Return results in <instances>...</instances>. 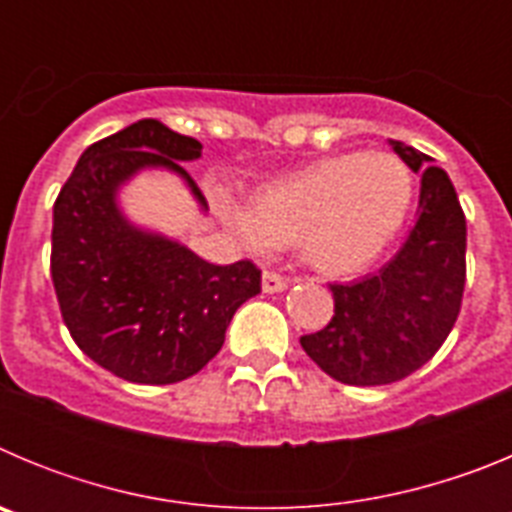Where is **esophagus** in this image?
Wrapping results in <instances>:
<instances>
[{
    "label": "esophagus",
    "mask_w": 512,
    "mask_h": 512,
    "mask_svg": "<svg viewBox=\"0 0 512 512\" xmlns=\"http://www.w3.org/2000/svg\"><path fill=\"white\" fill-rule=\"evenodd\" d=\"M261 287L264 292L274 295V292H284L289 287V282L284 277H279L277 271H264V277H261Z\"/></svg>",
    "instance_id": "esophagus-1"
}]
</instances>
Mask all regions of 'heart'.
Wrapping results in <instances>:
<instances>
[{
  "label": "heart",
  "mask_w": 512,
  "mask_h": 512,
  "mask_svg": "<svg viewBox=\"0 0 512 512\" xmlns=\"http://www.w3.org/2000/svg\"><path fill=\"white\" fill-rule=\"evenodd\" d=\"M230 233L246 248L300 246L320 274H354L379 259L413 205V176L384 151L325 156L266 184L251 207L217 194Z\"/></svg>",
  "instance_id": "heart-1"
}]
</instances>
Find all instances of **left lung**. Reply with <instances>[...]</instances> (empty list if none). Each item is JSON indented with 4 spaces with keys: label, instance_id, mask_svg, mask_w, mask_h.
<instances>
[{
    "label": "left lung",
    "instance_id": "1",
    "mask_svg": "<svg viewBox=\"0 0 512 512\" xmlns=\"http://www.w3.org/2000/svg\"><path fill=\"white\" fill-rule=\"evenodd\" d=\"M390 146L420 174L415 228L377 274L330 284L336 315L300 338L328 377L356 387L392 384L428 364L459 318L467 279V220L449 174L413 146Z\"/></svg>",
    "mask_w": 512,
    "mask_h": 512
}]
</instances>
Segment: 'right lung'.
Masks as SVG:
<instances>
[{"label": "right lung", "mask_w": 512, "mask_h": 512, "mask_svg": "<svg viewBox=\"0 0 512 512\" xmlns=\"http://www.w3.org/2000/svg\"><path fill=\"white\" fill-rule=\"evenodd\" d=\"M200 156V140L138 120L81 153L53 205L63 323L94 364L128 382L174 384L200 372L223 348L235 310L261 292L251 261L215 266L122 212L120 189L151 169L179 176L207 212L182 166Z\"/></svg>", "instance_id": "obj_1"}]
</instances>
